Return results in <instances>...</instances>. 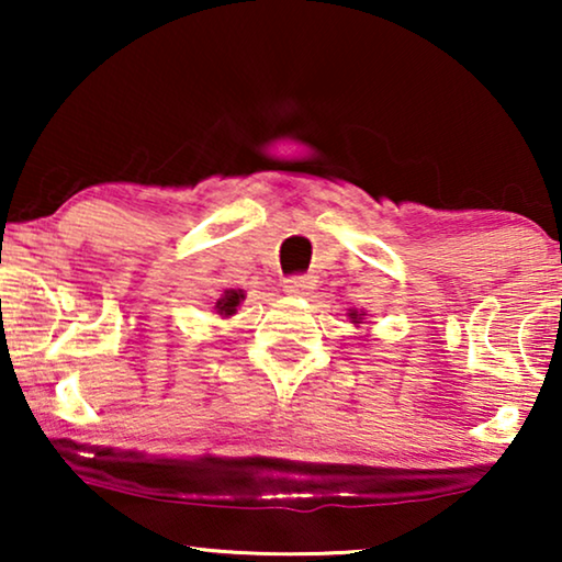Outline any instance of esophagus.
Segmentation results:
<instances>
[{"instance_id":"1","label":"esophagus","mask_w":562,"mask_h":562,"mask_svg":"<svg viewBox=\"0 0 562 562\" xmlns=\"http://www.w3.org/2000/svg\"><path fill=\"white\" fill-rule=\"evenodd\" d=\"M310 289H314L312 276H289V279H283L286 294H310Z\"/></svg>"}]
</instances>
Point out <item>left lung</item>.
<instances>
[{
    "label": "left lung",
    "mask_w": 562,
    "mask_h": 562,
    "mask_svg": "<svg viewBox=\"0 0 562 562\" xmlns=\"http://www.w3.org/2000/svg\"><path fill=\"white\" fill-rule=\"evenodd\" d=\"M350 319H352V322H356V325H360V322H358V319H363V314H358V312H350Z\"/></svg>",
    "instance_id": "8db88e82"
}]
</instances>
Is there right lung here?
Here are the masks:
<instances>
[{
	"label": "right lung",
	"mask_w": 562,
	"mask_h": 562,
	"mask_svg": "<svg viewBox=\"0 0 562 562\" xmlns=\"http://www.w3.org/2000/svg\"><path fill=\"white\" fill-rule=\"evenodd\" d=\"M245 299L243 289H227L225 294H222L217 299V304H214V310H217L220 317H233V314L237 312V306H240V302Z\"/></svg>",
	"instance_id": "add662e5"
}]
</instances>
